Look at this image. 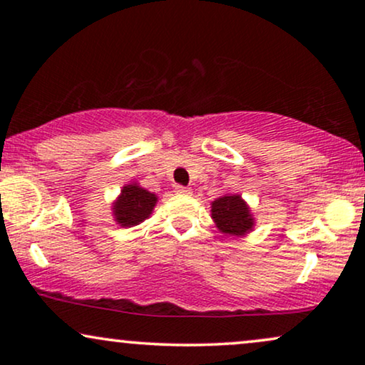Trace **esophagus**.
Returning a JSON list of instances; mask_svg holds the SVG:
<instances>
[{
	"label": "esophagus",
	"mask_w": 365,
	"mask_h": 365,
	"mask_svg": "<svg viewBox=\"0 0 365 365\" xmlns=\"http://www.w3.org/2000/svg\"><path fill=\"white\" fill-rule=\"evenodd\" d=\"M174 192L176 194H184V196H189V194H191L192 191H191V187H184V186H174Z\"/></svg>",
	"instance_id": "1"
}]
</instances>
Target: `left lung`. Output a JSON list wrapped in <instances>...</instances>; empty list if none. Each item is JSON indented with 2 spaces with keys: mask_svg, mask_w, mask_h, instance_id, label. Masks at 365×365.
<instances>
[{
  "mask_svg": "<svg viewBox=\"0 0 365 365\" xmlns=\"http://www.w3.org/2000/svg\"><path fill=\"white\" fill-rule=\"evenodd\" d=\"M211 217L224 236L242 237L256 226V217L241 194H224L211 202Z\"/></svg>",
  "mask_w": 365,
  "mask_h": 365,
  "instance_id": "1",
  "label": "left lung"
}]
</instances>
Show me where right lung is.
Instances as JSON below:
<instances>
[{
	"label": "right lung",
	"instance_id": "obj_1",
	"mask_svg": "<svg viewBox=\"0 0 365 365\" xmlns=\"http://www.w3.org/2000/svg\"><path fill=\"white\" fill-rule=\"evenodd\" d=\"M158 204V196L131 181L124 184L119 196L111 204L113 217L121 227H134L151 216Z\"/></svg>",
	"mask_w": 365,
	"mask_h": 365
}]
</instances>
